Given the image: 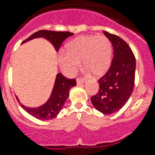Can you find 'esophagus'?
Masks as SVG:
<instances>
[{
	"mask_svg": "<svg viewBox=\"0 0 155 155\" xmlns=\"http://www.w3.org/2000/svg\"><path fill=\"white\" fill-rule=\"evenodd\" d=\"M85 82L84 79H82V78H77V84L80 86V85H82L83 83Z\"/></svg>",
	"mask_w": 155,
	"mask_h": 155,
	"instance_id": "34e87169",
	"label": "esophagus"
}]
</instances>
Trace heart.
<instances>
[{
    "mask_svg": "<svg viewBox=\"0 0 155 155\" xmlns=\"http://www.w3.org/2000/svg\"><path fill=\"white\" fill-rule=\"evenodd\" d=\"M113 46L104 36H83L66 46L60 54V63L68 74H73L82 61L86 69L95 77L106 73L111 65Z\"/></svg>",
    "mask_w": 155,
    "mask_h": 155,
    "instance_id": "1",
    "label": "heart"
}]
</instances>
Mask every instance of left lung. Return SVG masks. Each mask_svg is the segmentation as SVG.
I'll return each instance as SVG.
<instances>
[{
    "label": "left lung",
    "instance_id": "obj_1",
    "mask_svg": "<svg viewBox=\"0 0 155 155\" xmlns=\"http://www.w3.org/2000/svg\"><path fill=\"white\" fill-rule=\"evenodd\" d=\"M114 47L111 66L99 79L98 93L91 97L93 106L104 114H111L123 108L133 91L136 59L127 43L117 35L104 31Z\"/></svg>",
    "mask_w": 155,
    "mask_h": 155
}]
</instances>
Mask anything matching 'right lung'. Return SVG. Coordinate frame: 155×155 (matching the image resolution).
Masks as SVG:
<instances>
[{"label":"right lung","mask_w":155,"mask_h":155,"mask_svg":"<svg viewBox=\"0 0 155 155\" xmlns=\"http://www.w3.org/2000/svg\"><path fill=\"white\" fill-rule=\"evenodd\" d=\"M73 33L69 32H55L48 30H40L32 34L28 38L24 41L23 43L32 40L33 38H44L52 43L55 51H58L63 41L68 37L73 36ZM77 85L75 79H68L65 78L62 73H57L54 87L48 101L38 108H29L19 104L24 110H26L29 114L41 120H51L59 114L62 109L64 102L67 101L69 95V91L72 87ZM18 99V97H17Z\"/></svg>","instance_id":"right-lung-1"}]
</instances>
